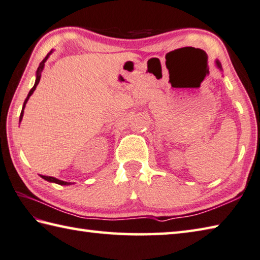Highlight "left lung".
I'll return each mask as SVG.
<instances>
[{"label": "left lung", "instance_id": "obj_1", "mask_svg": "<svg viewBox=\"0 0 260 260\" xmlns=\"http://www.w3.org/2000/svg\"><path fill=\"white\" fill-rule=\"evenodd\" d=\"M216 65H217L220 69H222V68H221V64H220V62H218V60H216Z\"/></svg>", "mask_w": 260, "mask_h": 260}]
</instances>
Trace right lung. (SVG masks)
<instances>
[{
    "instance_id": "obj_1",
    "label": "right lung",
    "mask_w": 260,
    "mask_h": 260,
    "mask_svg": "<svg viewBox=\"0 0 260 260\" xmlns=\"http://www.w3.org/2000/svg\"><path fill=\"white\" fill-rule=\"evenodd\" d=\"M52 53V52H50ZM50 53H48L47 54V56H46V57L43 59V62L40 63V65L38 66V70H37V78H36V82H35V85L32 86V89L29 91V93H28V96L27 98H25V100H24V103H23V107H22V110H21V115H20V121H21V119H22V116H23V109H24V106H25V104H27V101H28V99H29V96L31 95L32 93H34V91H35V89H36V86L38 85V83H39V80H40V76H42V71H43V69H44V65H45V62L46 60H47V58H48V56L50 55ZM42 178H44L45 180H47V181H50V182H55V184H58V185H64V186H66V185H71V182H66V181H63V180H59V179H56V178H54V177H48V176H42Z\"/></svg>"
}]
</instances>
